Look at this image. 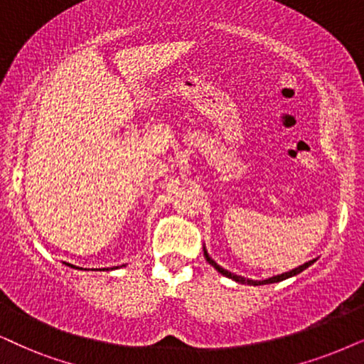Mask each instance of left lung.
<instances>
[{"label": "left lung", "instance_id": "1", "mask_svg": "<svg viewBox=\"0 0 364 364\" xmlns=\"http://www.w3.org/2000/svg\"><path fill=\"white\" fill-rule=\"evenodd\" d=\"M203 254H205V259H206V262H208L210 265H213L216 270H218L220 274L222 275H225V277H228V279H232V280H235V282H238V284H248V285H264V284H274V282H280V280H285V279H289V277H292V275H297V274H301L302 270H306L307 267L309 265H312L314 264L316 260H311V262H306L304 265H299L297 269H294V270H291V272H285V274H280V275H275V277H270V279H265V280H250V279H245V277H240V275H235V274H232V272H228V270H225L223 267H220L218 264H216V262L211 259V257L208 255V252L205 250V247H203Z\"/></svg>", "mask_w": 364, "mask_h": 364}]
</instances>
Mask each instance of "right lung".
I'll list each match as a JSON object with an SVG mask.
<instances>
[{
	"instance_id": "obj_1",
	"label": "right lung",
	"mask_w": 364,
	"mask_h": 364,
	"mask_svg": "<svg viewBox=\"0 0 364 364\" xmlns=\"http://www.w3.org/2000/svg\"><path fill=\"white\" fill-rule=\"evenodd\" d=\"M68 265H70V264H68ZM70 267H73V265H70ZM73 269H77V267H73Z\"/></svg>"
}]
</instances>
